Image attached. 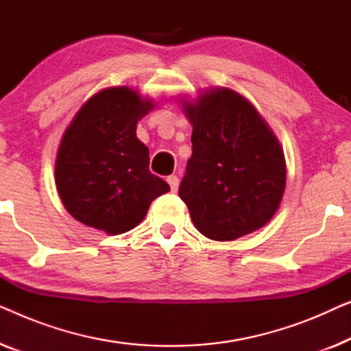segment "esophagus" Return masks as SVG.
<instances>
[{
	"instance_id": "esophagus-1",
	"label": "esophagus",
	"mask_w": 351,
	"mask_h": 351,
	"mask_svg": "<svg viewBox=\"0 0 351 351\" xmlns=\"http://www.w3.org/2000/svg\"><path fill=\"white\" fill-rule=\"evenodd\" d=\"M167 184H169L172 191H177V189H179V177L169 176V177H167Z\"/></svg>"
}]
</instances>
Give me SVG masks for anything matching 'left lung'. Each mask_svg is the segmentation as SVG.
Masks as SVG:
<instances>
[{"label": "left lung", "mask_w": 351, "mask_h": 351, "mask_svg": "<svg viewBox=\"0 0 351 351\" xmlns=\"http://www.w3.org/2000/svg\"><path fill=\"white\" fill-rule=\"evenodd\" d=\"M193 126L179 196L196 230L214 241L257 232L280 209L286 189L285 152L256 107L230 88L182 97Z\"/></svg>", "instance_id": "left-lung-1"}]
</instances>
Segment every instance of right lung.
<instances>
[{
	"mask_svg": "<svg viewBox=\"0 0 351 351\" xmlns=\"http://www.w3.org/2000/svg\"><path fill=\"white\" fill-rule=\"evenodd\" d=\"M155 108L129 86L105 88L81 105L56 156V186L78 222L108 234L136 228L169 185L148 169L137 123Z\"/></svg>",
	"mask_w": 351,
	"mask_h": 351,
	"instance_id": "1",
	"label": "right lung"
}]
</instances>
